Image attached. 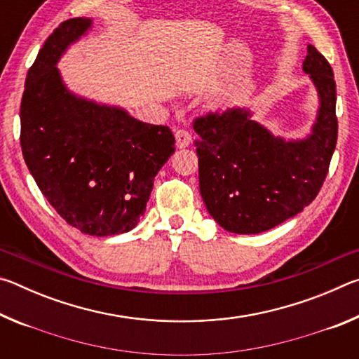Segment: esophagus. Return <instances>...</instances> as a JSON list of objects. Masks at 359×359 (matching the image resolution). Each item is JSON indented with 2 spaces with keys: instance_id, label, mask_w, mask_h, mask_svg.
<instances>
[{
  "instance_id": "1",
  "label": "esophagus",
  "mask_w": 359,
  "mask_h": 359,
  "mask_svg": "<svg viewBox=\"0 0 359 359\" xmlns=\"http://www.w3.org/2000/svg\"><path fill=\"white\" fill-rule=\"evenodd\" d=\"M175 144H177L179 149H185L191 144V135L185 130H177L175 131Z\"/></svg>"
}]
</instances>
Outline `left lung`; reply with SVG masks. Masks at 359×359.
Listing matches in <instances>:
<instances>
[{
    "label": "left lung",
    "instance_id": "1",
    "mask_svg": "<svg viewBox=\"0 0 359 359\" xmlns=\"http://www.w3.org/2000/svg\"><path fill=\"white\" fill-rule=\"evenodd\" d=\"M302 69L320 98L306 139L274 136L244 107L194 120L199 191L209 214L229 233L258 234L277 226L311 204L323 185L337 142L336 82L313 46L307 47Z\"/></svg>",
    "mask_w": 359,
    "mask_h": 359
}]
</instances>
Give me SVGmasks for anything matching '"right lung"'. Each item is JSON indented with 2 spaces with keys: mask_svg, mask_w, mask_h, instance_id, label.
Returning <instances> with one entry per match:
<instances>
[{
  "mask_svg": "<svg viewBox=\"0 0 359 359\" xmlns=\"http://www.w3.org/2000/svg\"><path fill=\"white\" fill-rule=\"evenodd\" d=\"M92 19L53 29L28 69L20 106L25 163L63 220L90 236L128 233L144 215L154 179L175 150L168 126L71 93L57 68Z\"/></svg>",
  "mask_w": 359,
  "mask_h": 359,
  "instance_id": "1",
  "label": "right lung"
}]
</instances>
